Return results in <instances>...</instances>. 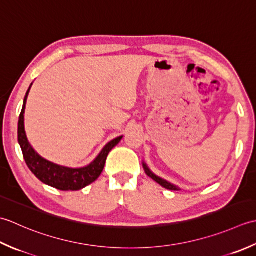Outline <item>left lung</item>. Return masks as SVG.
Instances as JSON below:
<instances>
[{
    "label": "left lung",
    "instance_id": "8db88e82",
    "mask_svg": "<svg viewBox=\"0 0 256 256\" xmlns=\"http://www.w3.org/2000/svg\"><path fill=\"white\" fill-rule=\"evenodd\" d=\"M142 166H144V172H146V174H147L148 176H150L151 179L154 180V181L157 182V184H159L161 186H164V188H166V189H168V190H174V191H179V190H181L180 188H178L176 186L170 184L169 181H166V180H164V179H162V178H160V176H158L157 174H154V172L149 169V166H148L147 164H146L144 161L142 162Z\"/></svg>",
    "mask_w": 256,
    "mask_h": 256
}]
</instances>
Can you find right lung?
<instances>
[{
  "label": "right lung",
  "instance_id": "right-lung-1",
  "mask_svg": "<svg viewBox=\"0 0 256 256\" xmlns=\"http://www.w3.org/2000/svg\"><path fill=\"white\" fill-rule=\"evenodd\" d=\"M33 82L30 84L24 97L23 108L18 118V144L20 146V149H22L26 164H28L30 170L35 174L36 178L40 179L43 184L56 188V189L62 191H77L87 186H90L94 181H96L98 179V176H100L104 170V166H105L108 154L110 152V150L114 147H116V146L120 142L122 136L114 138L112 142H109L105 147L102 148L100 152H99L97 157L94 159L92 162H90L86 166H82V168H68V166L50 162V161L40 157V156L34 150L32 144H30L28 137H26L24 126V114L26 102H28V97Z\"/></svg>",
  "mask_w": 256,
  "mask_h": 256
}]
</instances>
